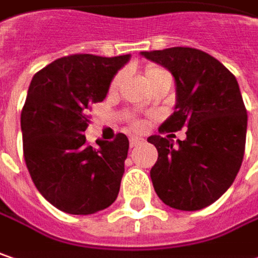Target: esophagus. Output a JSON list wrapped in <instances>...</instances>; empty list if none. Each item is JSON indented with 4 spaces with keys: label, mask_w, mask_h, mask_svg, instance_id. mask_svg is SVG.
<instances>
[{
    "label": "esophagus",
    "mask_w": 258,
    "mask_h": 258,
    "mask_svg": "<svg viewBox=\"0 0 258 258\" xmlns=\"http://www.w3.org/2000/svg\"><path fill=\"white\" fill-rule=\"evenodd\" d=\"M144 140L142 137H136V136H134V137H130V146H131V147H136V146L142 144Z\"/></svg>",
    "instance_id": "obj_1"
}]
</instances>
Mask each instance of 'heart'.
<instances>
[{
	"instance_id": "1",
	"label": "heart",
	"mask_w": 258,
	"mask_h": 258,
	"mask_svg": "<svg viewBox=\"0 0 258 258\" xmlns=\"http://www.w3.org/2000/svg\"><path fill=\"white\" fill-rule=\"evenodd\" d=\"M162 71H163V70L158 69V67H150V69L146 70V79H150V77H153V76L159 74V73H162ZM119 80H121V74H116L114 79H112V82H111V89H112V90L118 87ZM131 127L136 130L143 128L144 122L142 121V119H139V118H131Z\"/></svg>"
}]
</instances>
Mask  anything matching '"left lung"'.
<instances>
[{"label": "left lung", "mask_w": 258, "mask_h": 258, "mask_svg": "<svg viewBox=\"0 0 258 258\" xmlns=\"http://www.w3.org/2000/svg\"><path fill=\"white\" fill-rule=\"evenodd\" d=\"M168 69L176 84L174 114L160 133L187 128V139H147L158 149L150 178L159 199L178 210H200L215 203L238 174L247 136V109L235 76L212 55L175 46L142 52Z\"/></svg>", "instance_id": "1"}]
</instances>
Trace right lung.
<instances>
[{
	"mask_svg": "<svg viewBox=\"0 0 258 258\" xmlns=\"http://www.w3.org/2000/svg\"><path fill=\"white\" fill-rule=\"evenodd\" d=\"M128 55L76 53L38 71L22 111L23 155L39 192L70 215H92L114 203L124 175L128 139L86 143L87 111L106 98Z\"/></svg>",
	"mask_w": 258,
	"mask_h": 258,
	"instance_id": "add662e5",
	"label": "right lung"
}]
</instances>
